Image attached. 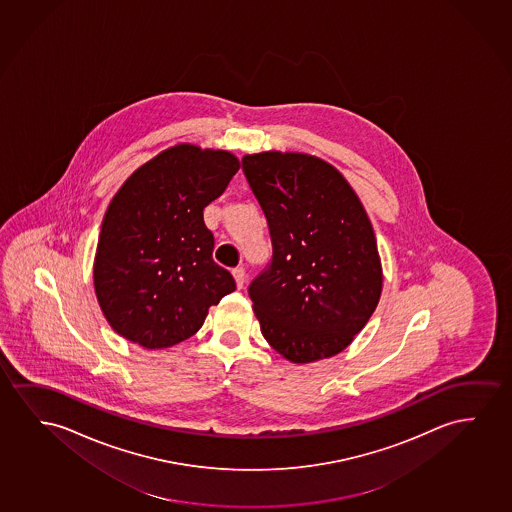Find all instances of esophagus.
Listing matches in <instances>:
<instances>
[{"label": "esophagus", "mask_w": 512, "mask_h": 512, "mask_svg": "<svg viewBox=\"0 0 512 512\" xmlns=\"http://www.w3.org/2000/svg\"><path fill=\"white\" fill-rule=\"evenodd\" d=\"M232 276H234V280H236L237 289H243L246 283V271L243 267H236L234 271H232Z\"/></svg>", "instance_id": "obj_1"}]
</instances>
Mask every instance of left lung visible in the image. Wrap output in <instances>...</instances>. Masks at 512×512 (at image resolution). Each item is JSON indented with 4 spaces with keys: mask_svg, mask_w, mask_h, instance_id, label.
Wrapping results in <instances>:
<instances>
[{
    "mask_svg": "<svg viewBox=\"0 0 512 512\" xmlns=\"http://www.w3.org/2000/svg\"><path fill=\"white\" fill-rule=\"evenodd\" d=\"M243 172L273 246L248 287L260 331L292 363L338 354L366 326L382 292L363 204L340 172L315 156L246 155Z\"/></svg>",
    "mask_w": 512,
    "mask_h": 512,
    "instance_id": "left-lung-1",
    "label": "left lung"
}]
</instances>
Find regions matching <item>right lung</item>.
Masks as SVG:
<instances>
[{"label": "right lung", "instance_id": "obj_1", "mask_svg": "<svg viewBox=\"0 0 512 512\" xmlns=\"http://www.w3.org/2000/svg\"><path fill=\"white\" fill-rule=\"evenodd\" d=\"M239 162L227 151L181 144L126 179L105 213L95 259L98 303L116 333L165 349L199 331L209 306L236 290L213 260L204 208Z\"/></svg>", "mask_w": 512, "mask_h": 512}]
</instances>
